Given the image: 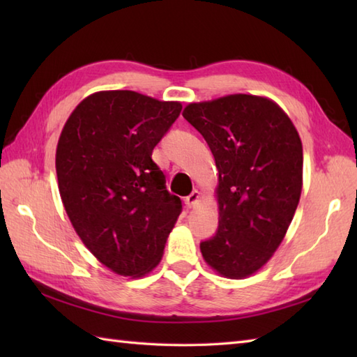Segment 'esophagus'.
I'll return each instance as SVG.
<instances>
[{
  "label": "esophagus",
  "mask_w": 357,
  "mask_h": 357,
  "mask_svg": "<svg viewBox=\"0 0 357 357\" xmlns=\"http://www.w3.org/2000/svg\"><path fill=\"white\" fill-rule=\"evenodd\" d=\"M198 201H199V192H198V190H193V192L185 198V206H187L188 208H192V207L196 206V204H198Z\"/></svg>",
  "instance_id": "obj_1"
}]
</instances>
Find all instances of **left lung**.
<instances>
[{
	"label": "left lung",
	"instance_id": "obj_1",
	"mask_svg": "<svg viewBox=\"0 0 357 357\" xmlns=\"http://www.w3.org/2000/svg\"><path fill=\"white\" fill-rule=\"evenodd\" d=\"M183 116L206 139L219 172V225L201 242L219 275H253L282 242L302 190V142L278 104L229 95L188 104Z\"/></svg>",
	"mask_w": 357,
	"mask_h": 357
}]
</instances>
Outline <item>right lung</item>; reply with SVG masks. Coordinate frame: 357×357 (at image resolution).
<instances>
[{"instance_id": "obj_1", "label": "right lung", "mask_w": 357, "mask_h": 357, "mask_svg": "<svg viewBox=\"0 0 357 357\" xmlns=\"http://www.w3.org/2000/svg\"><path fill=\"white\" fill-rule=\"evenodd\" d=\"M181 102L110 90L87 96L56 149L59 195L86 247L118 275L139 278L161 259L183 202L151 159Z\"/></svg>"}]
</instances>
